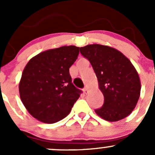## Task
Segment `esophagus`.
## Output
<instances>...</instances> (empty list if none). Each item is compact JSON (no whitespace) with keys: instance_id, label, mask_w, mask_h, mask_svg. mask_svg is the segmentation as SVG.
I'll list each match as a JSON object with an SVG mask.
<instances>
[{"instance_id":"1","label":"esophagus","mask_w":155,"mask_h":155,"mask_svg":"<svg viewBox=\"0 0 155 155\" xmlns=\"http://www.w3.org/2000/svg\"><path fill=\"white\" fill-rule=\"evenodd\" d=\"M83 91H84V93L85 94H86L87 92V87H85L83 88Z\"/></svg>"}]
</instances>
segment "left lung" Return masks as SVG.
<instances>
[{"label": "left lung", "mask_w": 155, "mask_h": 155, "mask_svg": "<svg viewBox=\"0 0 155 155\" xmlns=\"http://www.w3.org/2000/svg\"><path fill=\"white\" fill-rule=\"evenodd\" d=\"M90 61L104 97L103 107L95 112L108 121H117L129 115L140 95V77L129 59L115 48L100 44L80 48Z\"/></svg>", "instance_id": "obj_1"}]
</instances>
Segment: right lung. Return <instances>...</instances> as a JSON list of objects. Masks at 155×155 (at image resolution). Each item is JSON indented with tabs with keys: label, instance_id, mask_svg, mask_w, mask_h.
<instances>
[{
	"label": "right lung",
	"instance_id": "1",
	"mask_svg": "<svg viewBox=\"0 0 155 155\" xmlns=\"http://www.w3.org/2000/svg\"><path fill=\"white\" fill-rule=\"evenodd\" d=\"M79 47L62 46L40 53L23 70L19 82L21 102L34 118L53 124L70 113L82 91L72 83L69 69Z\"/></svg>",
	"mask_w": 155,
	"mask_h": 155
}]
</instances>
